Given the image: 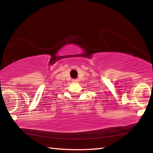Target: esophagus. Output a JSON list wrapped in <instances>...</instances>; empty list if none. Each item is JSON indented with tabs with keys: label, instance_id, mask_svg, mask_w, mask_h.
<instances>
[{
	"label": "esophagus",
	"instance_id": "1",
	"mask_svg": "<svg viewBox=\"0 0 153 153\" xmlns=\"http://www.w3.org/2000/svg\"><path fill=\"white\" fill-rule=\"evenodd\" d=\"M72 82H75V83H76V82H78V79H74L72 80Z\"/></svg>",
	"mask_w": 153,
	"mask_h": 153
}]
</instances>
